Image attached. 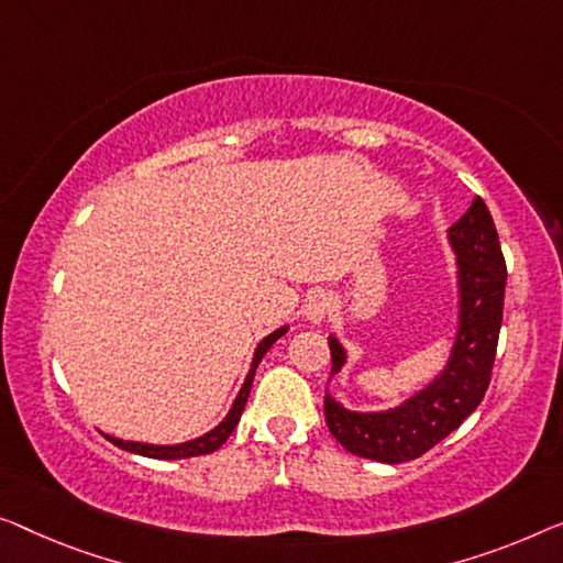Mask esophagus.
<instances>
[{"mask_svg":"<svg viewBox=\"0 0 563 563\" xmlns=\"http://www.w3.org/2000/svg\"><path fill=\"white\" fill-rule=\"evenodd\" d=\"M329 310H331L329 292H323V290H310V292H308V298H306V303H303L306 321H310V323H321L323 318L329 316Z\"/></svg>","mask_w":563,"mask_h":563,"instance_id":"obj_1","label":"esophagus"}]
</instances>
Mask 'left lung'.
<instances>
[{
	"label": "left lung",
	"instance_id": "left-lung-1",
	"mask_svg": "<svg viewBox=\"0 0 563 563\" xmlns=\"http://www.w3.org/2000/svg\"><path fill=\"white\" fill-rule=\"evenodd\" d=\"M457 255L460 318L450 362L432 384L389 412H351L325 394V424L351 455L376 463H407L455 432L475 412L488 391L506 298V257L498 230L481 197L448 230ZM331 374L346 364V351L335 335Z\"/></svg>",
	"mask_w": 563,
	"mask_h": 563
}]
</instances>
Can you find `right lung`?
<instances>
[{
    "mask_svg": "<svg viewBox=\"0 0 563 563\" xmlns=\"http://www.w3.org/2000/svg\"><path fill=\"white\" fill-rule=\"evenodd\" d=\"M288 331L283 325V329L273 331L271 335H265L263 341L257 343L255 349V356H253V366H250V374L245 376V384H242V389L238 394V399H234V405L230 409V415L222 419L220 424L214 427V430H209L207 434H201L197 440H189V442H181V444H146V442H129V440H119V438H111V434H106L108 440H111L115 448L121 450H129V452H136V455H144V457H154V460H181V457H197V455H207V452H214L220 450L228 438L232 434L234 427H238L240 417H242V409L247 405V397H250V389H253V379H255V368L257 364L263 362V356L267 354V349L273 346L275 341L280 339V335Z\"/></svg>",
    "mask_w": 563,
    "mask_h": 563,
    "instance_id": "obj_1",
    "label": "right lung"
}]
</instances>
